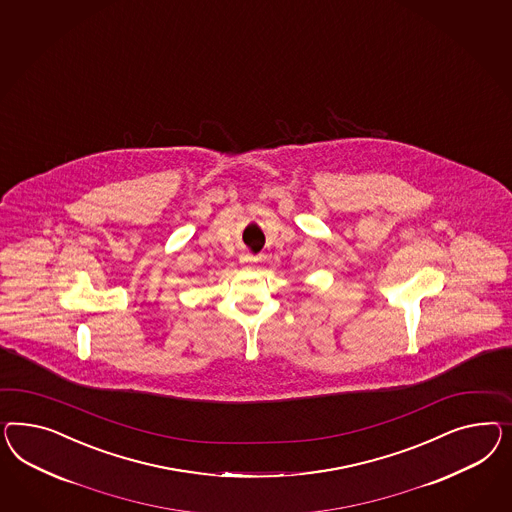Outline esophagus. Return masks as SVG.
Segmentation results:
<instances>
[{
    "mask_svg": "<svg viewBox=\"0 0 512 512\" xmlns=\"http://www.w3.org/2000/svg\"><path fill=\"white\" fill-rule=\"evenodd\" d=\"M258 258L256 256H252V254H241V262L243 263H252L256 262Z\"/></svg>",
    "mask_w": 512,
    "mask_h": 512,
    "instance_id": "34e87169",
    "label": "esophagus"
}]
</instances>
